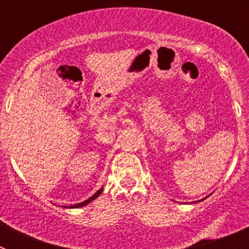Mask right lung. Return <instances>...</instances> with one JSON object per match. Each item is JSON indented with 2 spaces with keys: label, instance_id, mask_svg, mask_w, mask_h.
<instances>
[{
  "label": "right lung",
  "instance_id": "add662e5",
  "mask_svg": "<svg viewBox=\"0 0 249 249\" xmlns=\"http://www.w3.org/2000/svg\"><path fill=\"white\" fill-rule=\"evenodd\" d=\"M101 193H102V188H101L100 191H97V192L94 193L93 196H92V197H89V199H86L85 202H81V203H78V204H73V206H70V208H78V207H83V206H86V204H89V202H92L93 201V199H96L98 197V196L101 195Z\"/></svg>",
  "mask_w": 249,
  "mask_h": 249
}]
</instances>
